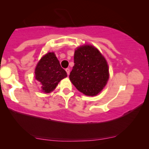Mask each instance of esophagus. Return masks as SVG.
<instances>
[{
	"label": "esophagus",
	"instance_id": "esophagus-1",
	"mask_svg": "<svg viewBox=\"0 0 149 149\" xmlns=\"http://www.w3.org/2000/svg\"><path fill=\"white\" fill-rule=\"evenodd\" d=\"M66 72H67V74H70V69H69V68H66Z\"/></svg>",
	"mask_w": 149,
	"mask_h": 149
}]
</instances>
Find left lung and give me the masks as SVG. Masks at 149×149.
I'll return each instance as SVG.
<instances>
[{
  "label": "left lung",
  "instance_id": "8db88e82",
  "mask_svg": "<svg viewBox=\"0 0 149 149\" xmlns=\"http://www.w3.org/2000/svg\"><path fill=\"white\" fill-rule=\"evenodd\" d=\"M74 66L70 73V80L83 94L95 96L102 91L109 79V68L102 53L92 45L76 48Z\"/></svg>",
  "mask_w": 149,
  "mask_h": 149
}]
</instances>
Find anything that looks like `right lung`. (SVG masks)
<instances>
[{"instance_id": "right-lung-1", "label": "right lung", "mask_w": 149, "mask_h": 149, "mask_svg": "<svg viewBox=\"0 0 149 149\" xmlns=\"http://www.w3.org/2000/svg\"><path fill=\"white\" fill-rule=\"evenodd\" d=\"M67 73L60 66L54 52H47L38 61L34 70V78L41 85V91L49 93L56 89Z\"/></svg>"}]
</instances>
